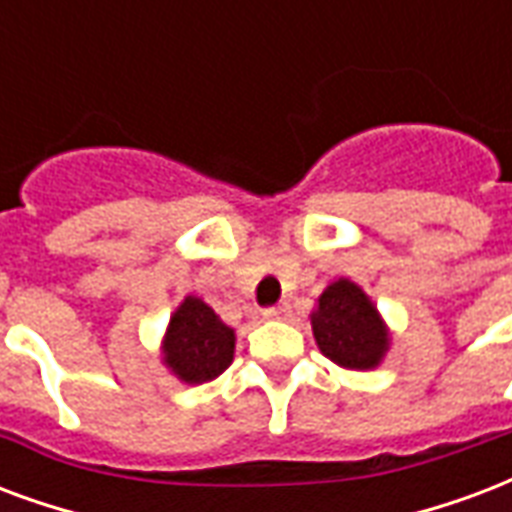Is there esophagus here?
Here are the masks:
<instances>
[{
    "label": "esophagus",
    "instance_id": "obj_1",
    "mask_svg": "<svg viewBox=\"0 0 512 512\" xmlns=\"http://www.w3.org/2000/svg\"><path fill=\"white\" fill-rule=\"evenodd\" d=\"M264 318H267V321H280V318H286L288 315V305H278V307H267V310H264Z\"/></svg>",
    "mask_w": 512,
    "mask_h": 512
}]
</instances>
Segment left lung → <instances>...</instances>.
I'll use <instances>...</instances> for the list:
<instances>
[{
	"label": "left lung",
	"mask_w": 512,
	"mask_h": 512,
	"mask_svg": "<svg viewBox=\"0 0 512 512\" xmlns=\"http://www.w3.org/2000/svg\"><path fill=\"white\" fill-rule=\"evenodd\" d=\"M310 324L321 353L345 370H375L391 343L378 307L348 278L326 286Z\"/></svg>",
	"instance_id": "1"
}]
</instances>
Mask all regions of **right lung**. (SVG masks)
I'll use <instances>...</instances> for the list:
<instances>
[{
    "mask_svg": "<svg viewBox=\"0 0 512 512\" xmlns=\"http://www.w3.org/2000/svg\"><path fill=\"white\" fill-rule=\"evenodd\" d=\"M161 361L188 386L215 380L234 359V329L199 297H186L172 313Z\"/></svg>",
    "mask_w": 512,
    "mask_h": 512,
    "instance_id": "1",
    "label": "right lung"
}]
</instances>
